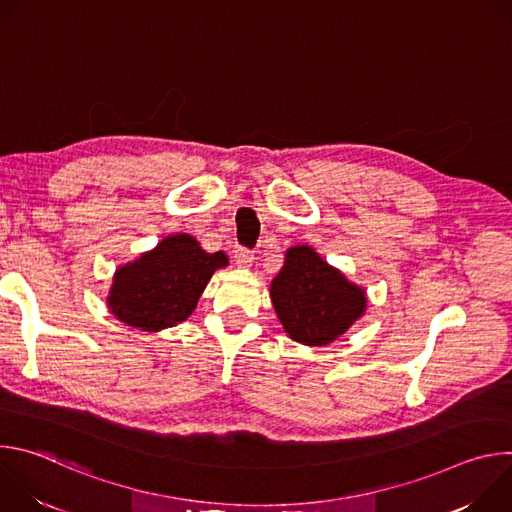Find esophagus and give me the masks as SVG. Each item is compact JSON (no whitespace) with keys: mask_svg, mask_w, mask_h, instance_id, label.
Returning a JSON list of instances; mask_svg holds the SVG:
<instances>
[{"mask_svg":"<svg viewBox=\"0 0 512 512\" xmlns=\"http://www.w3.org/2000/svg\"><path fill=\"white\" fill-rule=\"evenodd\" d=\"M235 261H237L239 267L249 269V267L253 265V261H255V255H253V251H249V249H237V251H235Z\"/></svg>","mask_w":512,"mask_h":512,"instance_id":"obj_1","label":"esophagus"}]
</instances>
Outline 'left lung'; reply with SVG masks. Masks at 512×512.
Listing matches in <instances>:
<instances>
[{
	"label": "left lung",
	"mask_w": 512,
	"mask_h": 512,
	"mask_svg": "<svg viewBox=\"0 0 512 512\" xmlns=\"http://www.w3.org/2000/svg\"><path fill=\"white\" fill-rule=\"evenodd\" d=\"M283 332L306 346H326L367 312V289L332 267L314 247H289L269 285Z\"/></svg>",
	"instance_id": "left-lung-1"
}]
</instances>
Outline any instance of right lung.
Listing matches in <instances>:
<instances>
[{
    "instance_id": "add662e5",
    "label": "right lung",
    "mask_w": 512,
    "mask_h": 512,
    "mask_svg": "<svg viewBox=\"0 0 512 512\" xmlns=\"http://www.w3.org/2000/svg\"><path fill=\"white\" fill-rule=\"evenodd\" d=\"M225 267L227 253H206L188 233L168 235L115 269L105 302L125 326L160 332L184 322L196 310L214 271Z\"/></svg>"
}]
</instances>
